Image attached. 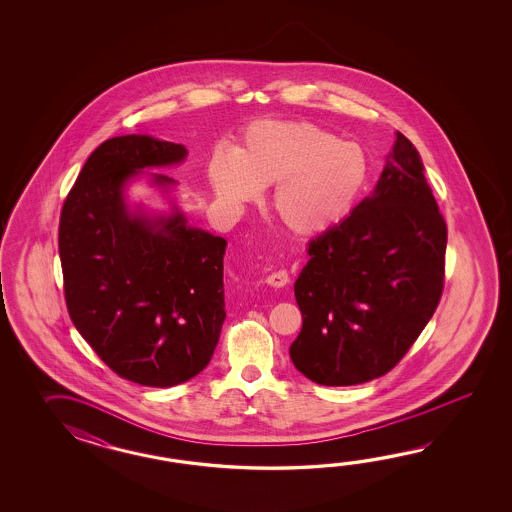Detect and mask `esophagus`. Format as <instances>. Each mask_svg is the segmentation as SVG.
Here are the masks:
<instances>
[{"instance_id": "34e87169", "label": "esophagus", "mask_w": 512, "mask_h": 512, "mask_svg": "<svg viewBox=\"0 0 512 512\" xmlns=\"http://www.w3.org/2000/svg\"><path fill=\"white\" fill-rule=\"evenodd\" d=\"M265 282L272 285V287H283V285L289 283V272L285 271V269L271 272V274L265 278Z\"/></svg>"}]
</instances>
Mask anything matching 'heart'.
<instances>
[{
	"instance_id": "b5f03b06",
	"label": "heart",
	"mask_w": 512,
	"mask_h": 512,
	"mask_svg": "<svg viewBox=\"0 0 512 512\" xmlns=\"http://www.w3.org/2000/svg\"><path fill=\"white\" fill-rule=\"evenodd\" d=\"M207 175L230 207L256 201L276 183L272 208L296 234L322 232L346 216L368 177V157L357 142L304 120H260L241 135L236 152L216 148Z\"/></svg>"
}]
</instances>
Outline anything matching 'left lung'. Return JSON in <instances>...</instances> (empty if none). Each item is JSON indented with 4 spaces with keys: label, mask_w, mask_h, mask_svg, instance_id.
Segmentation results:
<instances>
[{
    "label": "left lung",
    "mask_w": 512,
    "mask_h": 512,
    "mask_svg": "<svg viewBox=\"0 0 512 512\" xmlns=\"http://www.w3.org/2000/svg\"><path fill=\"white\" fill-rule=\"evenodd\" d=\"M414 144L397 141L373 194L309 241L294 283L302 331L289 353L322 386L393 370L434 315L445 285L446 223Z\"/></svg>",
    "instance_id": "1"
}]
</instances>
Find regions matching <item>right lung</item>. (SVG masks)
Here are the masks:
<instances>
[{
	"label": "right lung",
	"instance_id": "right-lung-1",
	"mask_svg": "<svg viewBox=\"0 0 512 512\" xmlns=\"http://www.w3.org/2000/svg\"><path fill=\"white\" fill-rule=\"evenodd\" d=\"M186 148L122 135L87 157L58 227L69 316L122 379L168 388L207 368L225 320L227 241L168 218L130 214L124 186L142 168L181 163ZM159 186L174 185L157 174Z\"/></svg>",
	"mask_w": 512,
	"mask_h": 512
}]
</instances>
